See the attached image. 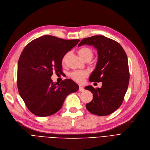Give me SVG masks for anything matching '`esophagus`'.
I'll list each match as a JSON object with an SVG mask.
<instances>
[{
	"label": "esophagus",
	"instance_id": "1",
	"mask_svg": "<svg viewBox=\"0 0 150 150\" xmlns=\"http://www.w3.org/2000/svg\"><path fill=\"white\" fill-rule=\"evenodd\" d=\"M83 91H84V88H83L82 86H79V92H83Z\"/></svg>",
	"mask_w": 150,
	"mask_h": 150
}]
</instances>
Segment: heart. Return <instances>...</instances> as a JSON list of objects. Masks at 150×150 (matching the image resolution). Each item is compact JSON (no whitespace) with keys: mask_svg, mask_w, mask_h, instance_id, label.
I'll use <instances>...</instances> for the list:
<instances>
[{"mask_svg":"<svg viewBox=\"0 0 150 150\" xmlns=\"http://www.w3.org/2000/svg\"><path fill=\"white\" fill-rule=\"evenodd\" d=\"M78 53L80 57L83 59H91L92 58L93 53L91 49L87 47H83L78 50ZM67 55H64L62 59V63H64L66 60ZM87 73L86 71H74L70 74V76L72 79L74 80L75 82L78 83H82L84 81L85 77H87Z\"/></svg>","mask_w":150,"mask_h":150,"instance_id":"heart-1","label":"heart"}]
</instances>
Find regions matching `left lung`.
Returning a JSON list of instances; mask_svg holds the SVG:
<instances>
[{"instance_id":"left-lung-1","label":"left lung","mask_w":150,"mask_h":150,"mask_svg":"<svg viewBox=\"0 0 150 150\" xmlns=\"http://www.w3.org/2000/svg\"><path fill=\"white\" fill-rule=\"evenodd\" d=\"M85 44L93 45L98 51V62L89 81L102 82L101 88L85 87L93 94L86 108L95 115H109L120 107L128 88L130 74L127 55L116 41L103 35L83 39L78 46Z\"/></svg>"}]
</instances>
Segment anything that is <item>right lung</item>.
<instances>
[{"label":"right lung","mask_w":150,"mask_h":150,"mask_svg":"<svg viewBox=\"0 0 150 150\" xmlns=\"http://www.w3.org/2000/svg\"><path fill=\"white\" fill-rule=\"evenodd\" d=\"M80 40H64L43 35L29 42L18 63L17 86L28 109L39 117L49 116L62 108L67 96L79 89L70 79L53 82V72L60 73L62 59Z\"/></svg>","instance_id":"right-lung-1"}]
</instances>
